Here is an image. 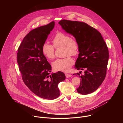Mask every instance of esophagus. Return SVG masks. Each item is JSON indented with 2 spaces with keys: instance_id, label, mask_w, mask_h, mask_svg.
Returning a JSON list of instances; mask_svg holds the SVG:
<instances>
[{
  "instance_id": "obj_1",
  "label": "esophagus",
  "mask_w": 123,
  "mask_h": 123,
  "mask_svg": "<svg viewBox=\"0 0 123 123\" xmlns=\"http://www.w3.org/2000/svg\"><path fill=\"white\" fill-rule=\"evenodd\" d=\"M65 75H66V77L67 78H69V77H72V75H71V74H69L66 73V74H65Z\"/></svg>"
}]
</instances>
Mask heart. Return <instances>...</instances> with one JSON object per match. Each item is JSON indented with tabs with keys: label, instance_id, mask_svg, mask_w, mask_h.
Wrapping results in <instances>:
<instances>
[{
	"label": "heart",
	"instance_id": "heart-1",
	"mask_svg": "<svg viewBox=\"0 0 123 123\" xmlns=\"http://www.w3.org/2000/svg\"><path fill=\"white\" fill-rule=\"evenodd\" d=\"M54 46L48 43H45L42 46V52L44 55L49 59L55 57V48L64 47L66 55H75L78 53L79 44L77 41L71 38L68 34L62 32H57L52 39ZM74 63V60L70 56L65 58L58 59L54 61L52 66L56 71H68Z\"/></svg>",
	"mask_w": 123,
	"mask_h": 123
}]
</instances>
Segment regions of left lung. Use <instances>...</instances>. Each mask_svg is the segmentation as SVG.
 Masks as SVG:
<instances>
[{"label": "left lung", "mask_w": 123, "mask_h": 123, "mask_svg": "<svg viewBox=\"0 0 123 123\" xmlns=\"http://www.w3.org/2000/svg\"><path fill=\"white\" fill-rule=\"evenodd\" d=\"M58 23L79 44L75 68L85 71L84 75H80L82 71L73 74L81 79L77 92L82 95L91 93L102 84L106 75L109 59L106 44L100 32L85 22L62 19Z\"/></svg>", "instance_id": "left-lung-1"}]
</instances>
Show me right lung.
Masks as SVG:
<instances>
[{"label":"right lung","instance_id":"1","mask_svg":"<svg viewBox=\"0 0 123 123\" xmlns=\"http://www.w3.org/2000/svg\"><path fill=\"white\" fill-rule=\"evenodd\" d=\"M52 21L30 31L18 50L17 59L25 84L37 96L54 100L60 95L58 84L66 79L61 71L52 73L51 66L42 52V46L54 28Z\"/></svg>","mask_w":123,"mask_h":123}]
</instances>
